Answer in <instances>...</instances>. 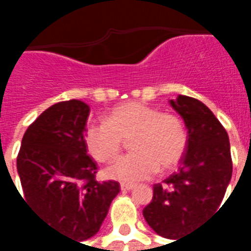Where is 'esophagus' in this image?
Masks as SVG:
<instances>
[{
    "label": "esophagus",
    "mask_w": 251,
    "mask_h": 251,
    "mask_svg": "<svg viewBox=\"0 0 251 251\" xmlns=\"http://www.w3.org/2000/svg\"><path fill=\"white\" fill-rule=\"evenodd\" d=\"M133 188H134V185L133 184H126V183H122V184H121V189H122V191H130V189Z\"/></svg>",
    "instance_id": "34e87169"
}]
</instances>
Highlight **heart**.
I'll list each match as a JSON object with an SVG mask.
<instances>
[{"instance_id":"obj_1","label":"heart","mask_w":251,"mask_h":251,"mask_svg":"<svg viewBox=\"0 0 251 251\" xmlns=\"http://www.w3.org/2000/svg\"><path fill=\"white\" fill-rule=\"evenodd\" d=\"M133 153L121 156L106 169L110 179L133 184L176 167L187 148V130L177 115L142 102H125L110 111L107 121L87 126L84 140L90 154L106 163L120 153L124 140Z\"/></svg>"}]
</instances>
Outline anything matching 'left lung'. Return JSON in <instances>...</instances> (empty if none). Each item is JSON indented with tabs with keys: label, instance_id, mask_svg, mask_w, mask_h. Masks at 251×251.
Wrapping results in <instances>:
<instances>
[{
	"label": "left lung",
	"instance_id": "1",
	"mask_svg": "<svg viewBox=\"0 0 251 251\" xmlns=\"http://www.w3.org/2000/svg\"><path fill=\"white\" fill-rule=\"evenodd\" d=\"M169 103L184 121L187 148L179 172L153 185V199L142 214L156 234L177 239L219 208L232 163L227 131L203 102L177 95Z\"/></svg>",
	"mask_w": 251,
	"mask_h": 251
}]
</instances>
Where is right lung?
I'll list each match as a JSON object with an SVG mask.
<instances>
[{"instance_id": "right-lung-1", "label": "right lung", "mask_w": 251, "mask_h": 251, "mask_svg": "<svg viewBox=\"0 0 251 251\" xmlns=\"http://www.w3.org/2000/svg\"><path fill=\"white\" fill-rule=\"evenodd\" d=\"M88 114L76 99L52 104L26 129L17 156L26 205L79 243L99 231L120 192L117 181L95 180L98 167L84 140Z\"/></svg>"}]
</instances>
